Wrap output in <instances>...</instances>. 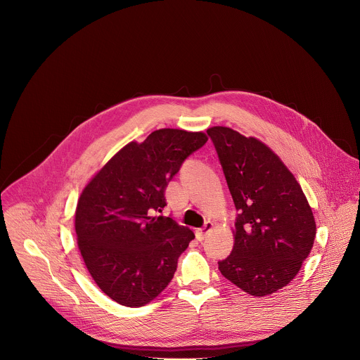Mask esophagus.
Wrapping results in <instances>:
<instances>
[{
    "label": "esophagus",
    "instance_id": "34e87169",
    "mask_svg": "<svg viewBox=\"0 0 360 360\" xmlns=\"http://www.w3.org/2000/svg\"><path fill=\"white\" fill-rule=\"evenodd\" d=\"M213 227H214V224H213L212 221H207L203 229H198V230H196V238H198L199 241H203V240L206 238V236L213 230Z\"/></svg>",
    "mask_w": 360,
    "mask_h": 360
}]
</instances>
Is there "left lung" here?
<instances>
[{
  "mask_svg": "<svg viewBox=\"0 0 360 360\" xmlns=\"http://www.w3.org/2000/svg\"><path fill=\"white\" fill-rule=\"evenodd\" d=\"M207 133L240 212L233 251L219 269L251 296L272 295L296 278L311 252L313 210L295 175L265 143L226 126Z\"/></svg>",
  "mask_w": 360,
  "mask_h": 360,
  "instance_id": "obj_1",
  "label": "left lung"
}]
</instances>
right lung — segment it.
<instances>
[{"label":"right lung","instance_id":"right-lung-1","mask_svg":"<svg viewBox=\"0 0 360 360\" xmlns=\"http://www.w3.org/2000/svg\"><path fill=\"white\" fill-rule=\"evenodd\" d=\"M203 131L160 129L120 148L85 185L75 209L77 244L96 286L126 307L154 300L172 281L191 229L157 216L185 158Z\"/></svg>","mask_w":360,"mask_h":360}]
</instances>
